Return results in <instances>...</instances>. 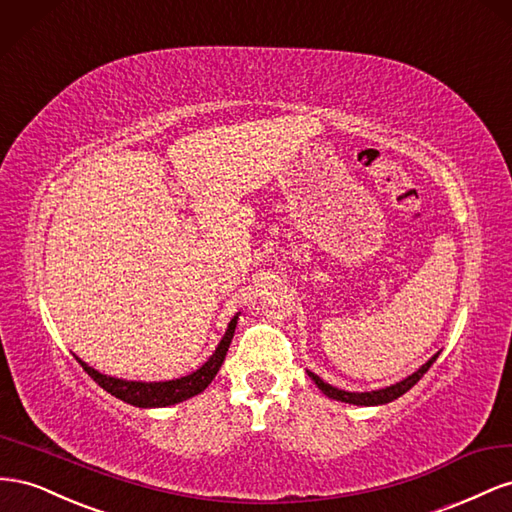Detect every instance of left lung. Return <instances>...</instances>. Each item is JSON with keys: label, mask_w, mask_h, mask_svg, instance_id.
<instances>
[{"label": "left lung", "mask_w": 512, "mask_h": 512, "mask_svg": "<svg viewBox=\"0 0 512 512\" xmlns=\"http://www.w3.org/2000/svg\"><path fill=\"white\" fill-rule=\"evenodd\" d=\"M437 356H440V352L433 354L425 364L418 371H414L412 375H407L405 379H401V382L392 384V386H386V388H379V390H369V392H349V390H341L337 386H332L328 382H324L319 375H315L313 371H306L309 373V377L313 379V382L317 384V388L326 394L328 399H334V401H341V403H352V405H384V403H390L394 399H399L401 394H405L407 390H410L418 379L425 375L429 371L431 364L437 360Z\"/></svg>", "instance_id": "left-lung-1"}]
</instances>
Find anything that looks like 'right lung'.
I'll return each mask as SVG.
<instances>
[{"label": "right lung", "instance_id": "1", "mask_svg": "<svg viewBox=\"0 0 512 512\" xmlns=\"http://www.w3.org/2000/svg\"><path fill=\"white\" fill-rule=\"evenodd\" d=\"M238 317H240V313L231 317L221 343L216 345L214 354L206 362H203L197 371L188 373L184 377H178V379H167V382H135V379L111 377V375L96 371L94 367H90V364L83 362L79 356H75V358L83 367V371L90 375L100 388H105L109 394H113L115 399H120V401L130 403L135 407H169V405L182 403L186 399L195 397V394L203 392L212 384V379L216 377L218 369H221V364L227 356L233 332H236V326H238Z\"/></svg>", "mask_w": 512, "mask_h": 512}]
</instances>
